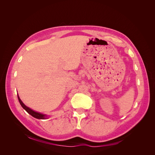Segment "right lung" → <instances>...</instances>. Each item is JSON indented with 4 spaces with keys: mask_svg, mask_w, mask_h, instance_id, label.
<instances>
[{
    "mask_svg": "<svg viewBox=\"0 0 155 155\" xmlns=\"http://www.w3.org/2000/svg\"><path fill=\"white\" fill-rule=\"evenodd\" d=\"M17 97H18V101H19L20 104L22 106V107L28 112V113L30 114L31 116H32L33 117H34V118H35L37 119H40V120H45V119L48 118V116L46 114H42V113H41V112H36L34 110L31 109L30 108H29L28 107H27L26 105H25L24 104H23V102L21 101V100L20 99V97H19V96H18V94H17Z\"/></svg>",
    "mask_w": 155,
    "mask_h": 155,
    "instance_id": "add662e5",
    "label": "right lung"
}]
</instances>
